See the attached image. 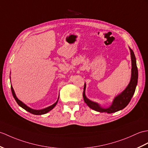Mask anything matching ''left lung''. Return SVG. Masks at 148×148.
I'll use <instances>...</instances> for the list:
<instances>
[{
	"label": "left lung",
	"mask_w": 148,
	"mask_h": 148,
	"mask_svg": "<svg viewBox=\"0 0 148 148\" xmlns=\"http://www.w3.org/2000/svg\"><path fill=\"white\" fill-rule=\"evenodd\" d=\"M130 55H131V60H132V74L131 79L127 87L123 91L122 93L118 95L113 99L112 105L108 108H103L101 106L97 103L91 101L88 99L85 96V89L86 84H84V91H83V98L84 102L88 105L89 107L94 110L95 111L99 112H106L108 113H114L118 112L124 108L125 106L129 104L130 99H131L132 96L134 94L136 88L137 84V79H138V70H137L136 60L134 53L133 50L130 49Z\"/></svg>",
	"instance_id": "obj_1"
}]
</instances>
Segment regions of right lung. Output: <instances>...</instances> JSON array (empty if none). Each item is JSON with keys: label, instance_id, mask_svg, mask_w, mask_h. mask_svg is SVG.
I'll use <instances>...</instances> for the list:
<instances>
[{"label": "right lung", "instance_id": "1", "mask_svg": "<svg viewBox=\"0 0 148 148\" xmlns=\"http://www.w3.org/2000/svg\"><path fill=\"white\" fill-rule=\"evenodd\" d=\"M11 91H12V95H13V97L14 98L15 100L17 102V103H18L21 106V107H22L23 108L25 109V110H26V111H27L28 112L32 113V114H34V115H43V114H45V113H47V112H49V111H50L51 110H52L55 107V106H56V105H57V102H58V100H57L53 105L49 106V107L42 109V110H33V109H32L31 108L28 107V106H27L25 103H23L22 101H21L19 99L16 97L14 91L12 86H11Z\"/></svg>", "mask_w": 148, "mask_h": 148}]
</instances>
